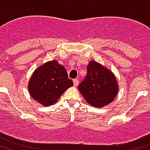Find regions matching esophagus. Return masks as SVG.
<instances>
[{"label":"esophagus","mask_w":150,"mask_h":150,"mask_svg":"<svg viewBox=\"0 0 150 150\" xmlns=\"http://www.w3.org/2000/svg\"><path fill=\"white\" fill-rule=\"evenodd\" d=\"M73 83H74V86H75V87H77L79 84V80L77 79H75L73 80Z\"/></svg>","instance_id":"obj_1"}]
</instances>
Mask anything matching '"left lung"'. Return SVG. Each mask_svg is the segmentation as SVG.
I'll list each match as a JSON object with an SVG mask.
<instances>
[{"mask_svg": "<svg viewBox=\"0 0 150 150\" xmlns=\"http://www.w3.org/2000/svg\"><path fill=\"white\" fill-rule=\"evenodd\" d=\"M87 71L86 78L79 85V90L86 101L96 108L112 103L119 91L115 75L109 69L93 60L89 62Z\"/></svg>", "mask_w": 150, "mask_h": 150, "instance_id": "8db88e82", "label": "left lung"}]
</instances>
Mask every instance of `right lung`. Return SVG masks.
I'll use <instances>...</instances> for the list:
<instances>
[{"instance_id": "right-lung-1", "label": "right lung", "mask_w": 150, "mask_h": 150, "mask_svg": "<svg viewBox=\"0 0 150 150\" xmlns=\"http://www.w3.org/2000/svg\"><path fill=\"white\" fill-rule=\"evenodd\" d=\"M73 86L67 72L58 61L52 60L41 65L33 73L28 83V90L43 106L55 104L62 93Z\"/></svg>"}]
</instances>
